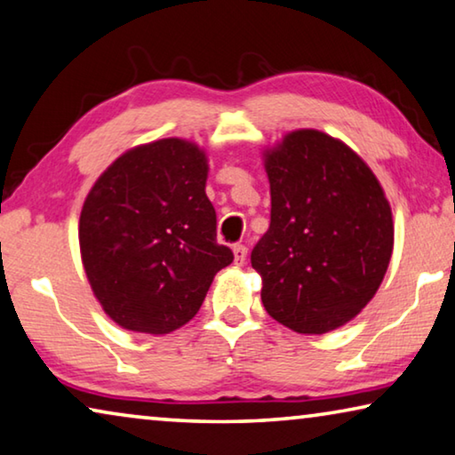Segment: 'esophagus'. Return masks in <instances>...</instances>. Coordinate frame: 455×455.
I'll return each mask as SVG.
<instances>
[{"mask_svg": "<svg viewBox=\"0 0 455 455\" xmlns=\"http://www.w3.org/2000/svg\"><path fill=\"white\" fill-rule=\"evenodd\" d=\"M233 253H235L236 266H243V263H245V259H247V247L245 245H235Z\"/></svg>", "mask_w": 455, "mask_h": 455, "instance_id": "34e87169", "label": "esophagus"}]
</instances>
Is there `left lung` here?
<instances>
[{
  "mask_svg": "<svg viewBox=\"0 0 455 455\" xmlns=\"http://www.w3.org/2000/svg\"><path fill=\"white\" fill-rule=\"evenodd\" d=\"M267 233L251 251L267 315L304 335L343 327L378 292L395 247L384 189L357 153L313 128L263 153Z\"/></svg>",
  "mask_w": 455,
  "mask_h": 455,
  "instance_id": "obj_1",
  "label": "left lung"
}]
</instances>
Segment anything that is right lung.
I'll list each match as a JSON object with an SVG mask.
<instances>
[{
  "instance_id": "add662e5",
  "label": "right lung",
  "mask_w": 455,
  "mask_h": 455,
  "mask_svg": "<svg viewBox=\"0 0 455 455\" xmlns=\"http://www.w3.org/2000/svg\"><path fill=\"white\" fill-rule=\"evenodd\" d=\"M206 178L208 157L196 142L161 139L120 155L87 194L81 261L122 329L165 335L184 327L233 263V251L216 243Z\"/></svg>"
}]
</instances>
